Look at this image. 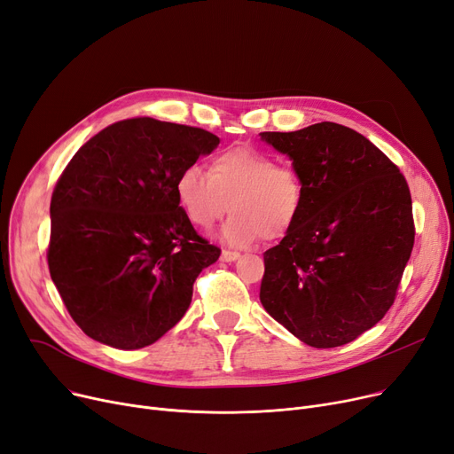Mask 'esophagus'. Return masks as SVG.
Instances as JSON below:
<instances>
[{
  "label": "esophagus",
  "instance_id": "34e87169",
  "mask_svg": "<svg viewBox=\"0 0 454 454\" xmlns=\"http://www.w3.org/2000/svg\"><path fill=\"white\" fill-rule=\"evenodd\" d=\"M239 258H241V254L235 252V250H223V254H221V260L226 262V263H231V262L239 260Z\"/></svg>",
  "mask_w": 454,
  "mask_h": 454
}]
</instances>
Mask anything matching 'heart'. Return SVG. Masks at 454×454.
I'll use <instances>...</instances> for the list:
<instances>
[{
	"instance_id": "b5f03b06",
	"label": "heart",
	"mask_w": 454,
	"mask_h": 454,
	"mask_svg": "<svg viewBox=\"0 0 454 454\" xmlns=\"http://www.w3.org/2000/svg\"><path fill=\"white\" fill-rule=\"evenodd\" d=\"M176 199L191 224L209 230L233 211L223 228L230 245H250L262 235L280 239L299 221L306 191L299 172L276 165L274 157L252 146H235L213 157L206 172L185 167L176 178Z\"/></svg>"
}]
</instances>
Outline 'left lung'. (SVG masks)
<instances>
[{
    "instance_id": "obj_1",
    "label": "left lung",
    "mask_w": 454,
    "mask_h": 454,
    "mask_svg": "<svg viewBox=\"0 0 454 454\" xmlns=\"http://www.w3.org/2000/svg\"><path fill=\"white\" fill-rule=\"evenodd\" d=\"M260 137L289 157L306 191L299 221L263 254L260 301L309 347L350 343L395 301L416 235L408 184L377 146L341 124Z\"/></svg>"
}]
</instances>
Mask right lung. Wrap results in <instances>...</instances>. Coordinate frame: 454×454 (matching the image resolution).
<instances>
[{"instance_id": "obj_1", "label": "right lung", "mask_w": 454, "mask_h": 454, "mask_svg": "<svg viewBox=\"0 0 454 454\" xmlns=\"http://www.w3.org/2000/svg\"><path fill=\"white\" fill-rule=\"evenodd\" d=\"M219 143L200 128L137 116L72 157L51 196L48 265L89 338L143 348L184 317L196 276L221 250L194 231L176 178Z\"/></svg>"}]
</instances>
